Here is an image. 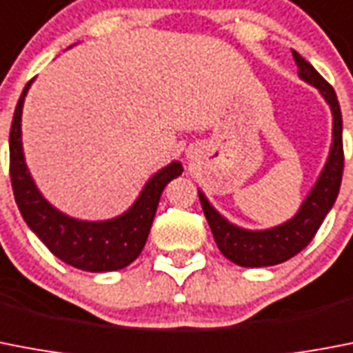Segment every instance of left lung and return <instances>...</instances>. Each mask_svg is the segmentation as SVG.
Listing matches in <instances>:
<instances>
[{
	"label": "left lung",
	"instance_id": "8db88e82",
	"mask_svg": "<svg viewBox=\"0 0 353 353\" xmlns=\"http://www.w3.org/2000/svg\"><path fill=\"white\" fill-rule=\"evenodd\" d=\"M298 66V77L319 91L332 112V143L327 161L319 172L318 179L300 204L298 212L289 221L265 230H248L228 221L215 210L203 190L199 192L201 206L206 215L217 248L228 260L241 268H269L292 259L307 248L316 232L332 210L339 194L343 177V118L336 91L328 84L312 64L305 61L298 52H292Z\"/></svg>",
	"mask_w": 353,
	"mask_h": 353
}]
</instances>
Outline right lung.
<instances>
[{
    "instance_id": "1",
    "label": "right lung",
    "mask_w": 353,
    "mask_h": 353,
    "mask_svg": "<svg viewBox=\"0 0 353 353\" xmlns=\"http://www.w3.org/2000/svg\"><path fill=\"white\" fill-rule=\"evenodd\" d=\"M30 81L21 93L10 127V181L17 208L32 232L57 259L77 269L108 272L127 268L143 250L165 186L183 174L179 161L168 163L147 179L123 213L105 221H84L57 210L35 185L23 150L21 118Z\"/></svg>"
}]
</instances>
